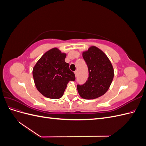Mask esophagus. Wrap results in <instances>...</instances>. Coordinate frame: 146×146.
Masks as SVG:
<instances>
[{
    "mask_svg": "<svg viewBox=\"0 0 146 146\" xmlns=\"http://www.w3.org/2000/svg\"><path fill=\"white\" fill-rule=\"evenodd\" d=\"M74 74H75V76H76V78L77 76V70H76V71L74 72Z\"/></svg>",
    "mask_w": 146,
    "mask_h": 146,
    "instance_id": "34e87169",
    "label": "esophagus"
}]
</instances>
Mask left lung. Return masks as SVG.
I'll return each mask as SVG.
<instances>
[{
    "label": "left lung",
    "instance_id": "8db88e82",
    "mask_svg": "<svg viewBox=\"0 0 146 146\" xmlns=\"http://www.w3.org/2000/svg\"><path fill=\"white\" fill-rule=\"evenodd\" d=\"M82 56L88 68L89 77L85 84L77 85L81 98L94 99L108 91L114 77V69L108 56L100 48L91 46Z\"/></svg>",
    "mask_w": 146,
    "mask_h": 146
}]
</instances>
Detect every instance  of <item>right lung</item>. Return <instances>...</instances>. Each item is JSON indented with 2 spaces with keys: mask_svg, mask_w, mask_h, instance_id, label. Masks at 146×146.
I'll list each match as a JSON object with an SVG mask.
<instances>
[{
  "mask_svg": "<svg viewBox=\"0 0 146 146\" xmlns=\"http://www.w3.org/2000/svg\"><path fill=\"white\" fill-rule=\"evenodd\" d=\"M66 54L58 48L48 50L33 69V77L37 90L44 96L58 99L63 96L69 81L76 80L74 73L65 62Z\"/></svg>",
  "mask_w": 146,
  "mask_h": 146,
  "instance_id": "add662e5",
  "label": "right lung"
}]
</instances>
